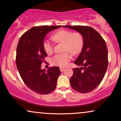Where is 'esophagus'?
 I'll return each instance as SVG.
<instances>
[{"label":"esophagus","instance_id":"obj_1","mask_svg":"<svg viewBox=\"0 0 121 121\" xmlns=\"http://www.w3.org/2000/svg\"><path fill=\"white\" fill-rule=\"evenodd\" d=\"M60 70L61 72H63L65 70V68H60Z\"/></svg>","mask_w":121,"mask_h":121}]
</instances>
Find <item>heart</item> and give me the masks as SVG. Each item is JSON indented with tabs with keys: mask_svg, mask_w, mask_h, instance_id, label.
Returning a JSON list of instances; mask_svg holds the SVG:
<instances>
[{
	"mask_svg": "<svg viewBox=\"0 0 121 121\" xmlns=\"http://www.w3.org/2000/svg\"><path fill=\"white\" fill-rule=\"evenodd\" d=\"M53 39L57 42L64 43V50L69 51L73 54H77L80 52L83 45V39L79 32H73L66 30H60L52 36ZM44 51L48 54L52 53L53 51L52 43L49 40L43 42ZM72 59V55L68 51L56 54L51 59L53 65L65 67Z\"/></svg>",
	"mask_w": 121,
	"mask_h": 121,
	"instance_id": "obj_1",
	"label": "heart"
}]
</instances>
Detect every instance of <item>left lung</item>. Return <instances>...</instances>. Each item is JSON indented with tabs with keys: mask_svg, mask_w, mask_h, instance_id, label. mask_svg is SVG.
<instances>
[{
	"mask_svg": "<svg viewBox=\"0 0 121 121\" xmlns=\"http://www.w3.org/2000/svg\"><path fill=\"white\" fill-rule=\"evenodd\" d=\"M82 35L83 46L74 63L80 68L73 69L71 86L81 93L92 91L102 82L108 67V51L101 36L93 28L84 26H64Z\"/></svg>",
	"mask_w": 121,
	"mask_h": 121,
	"instance_id": "obj_1",
	"label": "left lung"
}]
</instances>
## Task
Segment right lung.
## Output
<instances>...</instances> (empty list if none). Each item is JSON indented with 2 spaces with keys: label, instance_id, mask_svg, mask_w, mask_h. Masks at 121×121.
<instances>
[{
  "label": "right lung",
  "instance_id": "1",
  "mask_svg": "<svg viewBox=\"0 0 121 121\" xmlns=\"http://www.w3.org/2000/svg\"><path fill=\"white\" fill-rule=\"evenodd\" d=\"M62 26L33 27L21 36L16 48V64L23 82L31 90L48 94L56 89L60 71L58 67L41 69L47 53L43 40L48 33Z\"/></svg>",
  "mask_w": 121,
  "mask_h": 121
}]
</instances>
